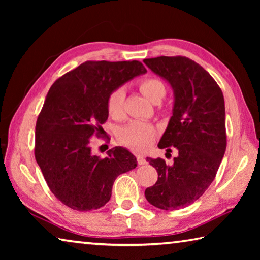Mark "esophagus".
Instances as JSON below:
<instances>
[{
  "mask_svg": "<svg viewBox=\"0 0 260 260\" xmlns=\"http://www.w3.org/2000/svg\"><path fill=\"white\" fill-rule=\"evenodd\" d=\"M136 159H138V164L139 165H144L147 162L146 157H144L143 155H138V156H136Z\"/></svg>",
  "mask_w": 260,
  "mask_h": 260,
  "instance_id": "1",
  "label": "esophagus"
}]
</instances>
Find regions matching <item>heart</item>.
<instances>
[{
	"instance_id": "obj_1",
	"label": "heart",
	"mask_w": 260,
	"mask_h": 260,
	"mask_svg": "<svg viewBox=\"0 0 260 260\" xmlns=\"http://www.w3.org/2000/svg\"><path fill=\"white\" fill-rule=\"evenodd\" d=\"M140 89L146 98L156 102L165 96V86L156 78H148L140 82ZM125 90L122 88L114 89L108 98V112L114 119H120L124 116ZM155 127L144 121H132L119 132V140L124 146L132 150L142 151L150 146L155 139Z\"/></svg>"
}]
</instances>
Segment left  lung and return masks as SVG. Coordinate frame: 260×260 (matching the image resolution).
Segmentation results:
<instances>
[{"label":"left lung","instance_id":"obj_1","mask_svg":"<svg viewBox=\"0 0 260 260\" xmlns=\"http://www.w3.org/2000/svg\"><path fill=\"white\" fill-rule=\"evenodd\" d=\"M143 61L169 82L174 95L172 116L158 148L174 147L179 152L172 165L161 158H147L158 180L144 195L158 209L179 210L203 195L225 155V100L210 73L187 57L160 56Z\"/></svg>","mask_w":260,"mask_h":260}]
</instances>
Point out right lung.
I'll use <instances>...</instances> for the list:
<instances>
[{
	"label": "right lung",
	"instance_id": "obj_1",
	"mask_svg": "<svg viewBox=\"0 0 260 260\" xmlns=\"http://www.w3.org/2000/svg\"><path fill=\"white\" fill-rule=\"evenodd\" d=\"M146 72L138 60L85 61L48 91L35 127V159L51 192L69 208H102L118 175L138 165L122 147L110 149L104 158L93 155L90 138L102 134L109 95Z\"/></svg>",
	"mask_w": 260,
	"mask_h": 260
}]
</instances>
